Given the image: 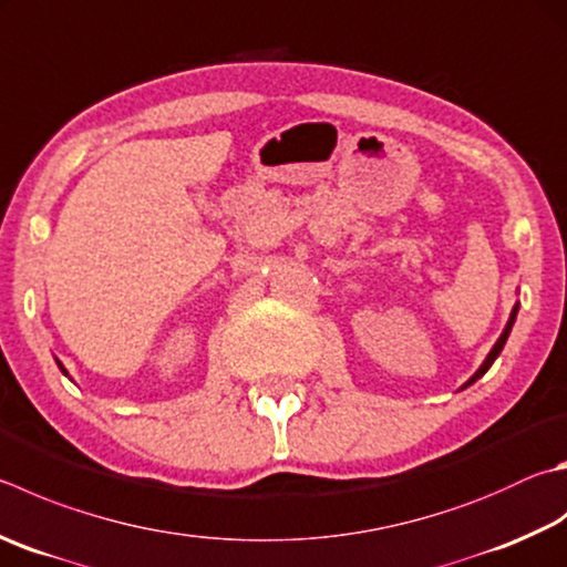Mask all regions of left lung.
<instances>
[{
    "instance_id": "1",
    "label": "left lung",
    "mask_w": 567,
    "mask_h": 567,
    "mask_svg": "<svg viewBox=\"0 0 567 567\" xmlns=\"http://www.w3.org/2000/svg\"><path fill=\"white\" fill-rule=\"evenodd\" d=\"M518 302L516 305H513V310H511V317H508V322H506V327H503V332H501V337H498V342L496 344H493V349H491V352H488V357L486 359H483V364L476 369V374H473L471 379H468V382L466 384H463L461 389H466V386H471L473 382H478V379L483 377V374H486L488 372V369H491V364L493 362H496V359H498V354L503 352V347H506V339H508V334H511V329H513V324H516V317H518Z\"/></svg>"
}]
</instances>
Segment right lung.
<instances>
[{"label": "right lung", "instance_id": "add662e5", "mask_svg": "<svg viewBox=\"0 0 567 567\" xmlns=\"http://www.w3.org/2000/svg\"><path fill=\"white\" fill-rule=\"evenodd\" d=\"M56 364H59V369H61V374H66V377H69V372H66V369H64V364L59 362V359H56Z\"/></svg>", "mask_w": 567, "mask_h": 567}]
</instances>
